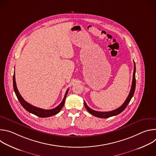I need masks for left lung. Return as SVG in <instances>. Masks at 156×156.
Here are the masks:
<instances>
[{"label":"left lung","instance_id":"1","mask_svg":"<svg viewBox=\"0 0 156 156\" xmlns=\"http://www.w3.org/2000/svg\"><path fill=\"white\" fill-rule=\"evenodd\" d=\"M135 73H136V65H135V63L134 62V71H133V80H132V84H131V90H130L129 93L126 99L125 100L124 103L120 107H119L118 108L112 111H110V112H98V111L94 110L91 109V108L89 107L87 105V104H86V102L84 101V106H85L86 110L91 114L93 115L94 116H95L96 117H99V118H108L110 117L117 115L120 114L122 112H123V111L126 107V106L128 105V104H129V102L130 100L131 99L132 97L133 96V94H134V93L135 91V87H136Z\"/></svg>","mask_w":156,"mask_h":156}]
</instances>
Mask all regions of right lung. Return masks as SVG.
Returning <instances> with one entry per match:
<instances>
[{"label":"right lung","instance_id":"add662e5","mask_svg":"<svg viewBox=\"0 0 156 156\" xmlns=\"http://www.w3.org/2000/svg\"><path fill=\"white\" fill-rule=\"evenodd\" d=\"M13 89H14V91L15 93V94L18 99V101H20V104H21V105L23 107V108L27 110L28 112H29L30 113H31L36 116H38L39 117L41 118H46V117H51L53 115H56L57 114H58L60 111L61 110V109L62 108V107L65 104V99H66V96L67 95L68 91L69 89H68L66 90L65 96L63 98V99L62 100V101L61 102V103L55 108H52V109H49V110H45V109H42L41 108H38L36 107H34L32 105H31L30 104H29L28 102H27V101H25L23 98L21 97V94H20L17 87H16V81H15V73L13 74Z\"/></svg>","mask_w":156,"mask_h":156}]
</instances>
